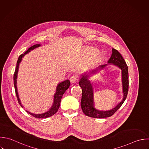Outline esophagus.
I'll use <instances>...</instances> for the list:
<instances>
[{
    "mask_svg": "<svg viewBox=\"0 0 149 149\" xmlns=\"http://www.w3.org/2000/svg\"><path fill=\"white\" fill-rule=\"evenodd\" d=\"M78 80H79V77L77 75H73L70 79V81L72 83H76V82L78 81Z\"/></svg>",
    "mask_w": 149,
    "mask_h": 149,
    "instance_id": "34e87169",
    "label": "esophagus"
}]
</instances>
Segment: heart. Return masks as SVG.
<instances>
[{"mask_svg":"<svg viewBox=\"0 0 149 149\" xmlns=\"http://www.w3.org/2000/svg\"><path fill=\"white\" fill-rule=\"evenodd\" d=\"M98 54H98L97 52H95V53H94V55H95V56H98Z\"/></svg>","mask_w":149,"mask_h":149,"instance_id":"obj_1","label":"heart"}]
</instances>
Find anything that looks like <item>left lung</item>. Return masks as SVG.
Returning <instances> with one entry per match:
<instances>
[{
  "label": "left lung",
  "instance_id": "obj_1",
  "mask_svg": "<svg viewBox=\"0 0 149 149\" xmlns=\"http://www.w3.org/2000/svg\"><path fill=\"white\" fill-rule=\"evenodd\" d=\"M108 64L99 66V68L102 69L108 64H113L117 66L122 70V81L123 93V98L115 107L108 111H100L94 107V97L93 86L88 80L89 75L87 73L83 74L79 84L82 89V97L81 100V107L83 113L90 117L95 118H104L111 116L121 107L126 98L129 88L128 67L120 54L115 49H112L111 58L108 61Z\"/></svg>",
  "mask_w": 149,
  "mask_h": 149
}]
</instances>
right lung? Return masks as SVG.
<instances>
[{
  "mask_svg": "<svg viewBox=\"0 0 149 149\" xmlns=\"http://www.w3.org/2000/svg\"><path fill=\"white\" fill-rule=\"evenodd\" d=\"M40 46H41L40 44H36L34 45L32 47H31L30 48H29L28 49L27 51H26L25 52V53L24 54H22L20 55V56L19 57L17 62V65H16V68L15 69V72L14 73V76H13V80H14V86H15V92H16V95L17 96V100L18 102L19 103V104L21 105L22 107H23L21 101L20 100L19 98V96L18 94V92H17V73H18V71H19V65L20 63L21 62L23 57L27 54H28L29 52H30L31 51L34 49L36 48L39 47ZM70 86V81L69 80H66L65 81H63L60 83L58 84L57 87H56V93H55L54 95V103L52 106L51 107V108L49 109V111H48L47 112L43 113H40V114H36V113H33L28 111H26V112L27 113H29V114H30L31 115L33 116L34 117L36 118H48L50 117L52 115H54L55 113L57 112L59 106H60V104H61V101L62 99V97L63 96V94L65 93V92L66 91V90Z\"/></svg>",
  "mask_w": 149,
  "mask_h": 149,
  "instance_id": "add662e5",
  "label": "right lung"
}]
</instances>
